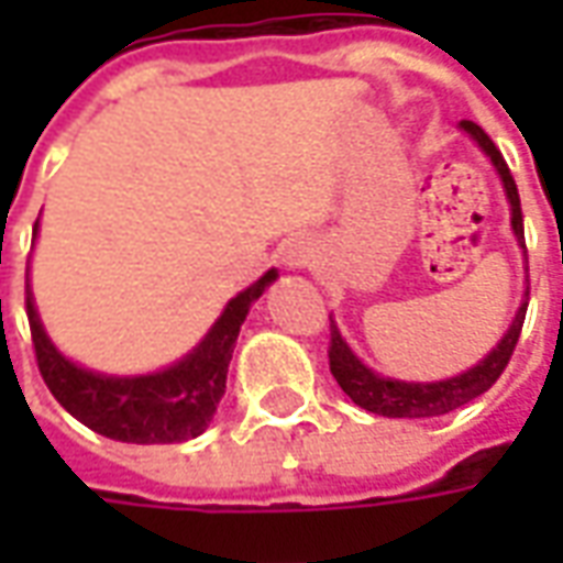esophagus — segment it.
Segmentation results:
<instances>
[{"mask_svg":"<svg viewBox=\"0 0 563 563\" xmlns=\"http://www.w3.org/2000/svg\"><path fill=\"white\" fill-rule=\"evenodd\" d=\"M313 258H317V246L310 238H292L286 250H283V262L289 265V268H310L313 265Z\"/></svg>","mask_w":563,"mask_h":563,"instance_id":"obj_1","label":"esophagus"}]
</instances>
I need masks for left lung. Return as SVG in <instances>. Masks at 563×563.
Wrapping results in <instances>:
<instances>
[{
	"instance_id": "8db88e82",
	"label": "left lung",
	"mask_w": 563,
	"mask_h": 563,
	"mask_svg": "<svg viewBox=\"0 0 563 563\" xmlns=\"http://www.w3.org/2000/svg\"><path fill=\"white\" fill-rule=\"evenodd\" d=\"M459 126L479 144V150H483L485 156L492 159V165H495V172L497 177H500V184H504V192H507L509 201V225H512V234H516L521 253H525V262H528L519 189H516V180H512V174H509L507 162L500 156V150L495 147V141L488 139L473 120H461ZM525 310H528V289H525V298H521L519 310H516L512 325H509L507 334L497 341V346H492V353L485 355L483 362H476V365L467 367V371L455 374V377L437 379V383H407V379L383 377L377 371H371V367L350 350V343L343 341L341 329H338L334 319H331V374L338 379V386L353 398V404H358L367 413L389 416V419H428V416L452 413V410H459V407H464V404L473 401V398H479L483 391L492 389L497 383V377L504 374V367L509 365V355H512L516 343H519Z\"/></svg>"
}]
</instances>
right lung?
I'll list each match as a JSON object with an SVG mask.
<instances>
[{"label": "right lung", "mask_w": 563, "mask_h": 563, "mask_svg": "<svg viewBox=\"0 0 563 563\" xmlns=\"http://www.w3.org/2000/svg\"><path fill=\"white\" fill-rule=\"evenodd\" d=\"M38 234V222H35ZM277 280L271 268L244 292H238L225 305L220 319L210 325L192 353L180 362L139 374V377H114L80 367L59 353L47 338L42 317L35 310V298L26 286V317H30L32 346L38 358L47 389L78 422L96 434L123 440V443H184L205 434L220 398L225 395V374L232 362L238 331L244 325L250 307Z\"/></svg>", "instance_id": "right-lung-1"}]
</instances>
